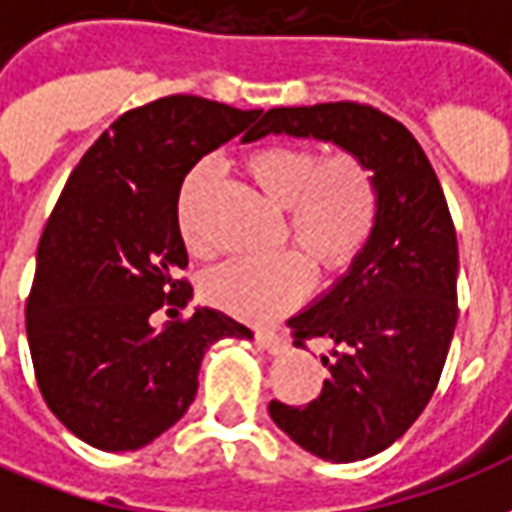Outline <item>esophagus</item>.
Instances as JSON below:
<instances>
[{"mask_svg": "<svg viewBox=\"0 0 512 512\" xmlns=\"http://www.w3.org/2000/svg\"><path fill=\"white\" fill-rule=\"evenodd\" d=\"M255 340L257 345H263V348H266L268 354H282V351L288 348V340H285L279 332H274V329H257Z\"/></svg>", "mask_w": 512, "mask_h": 512, "instance_id": "obj_1", "label": "esophagus"}]
</instances>
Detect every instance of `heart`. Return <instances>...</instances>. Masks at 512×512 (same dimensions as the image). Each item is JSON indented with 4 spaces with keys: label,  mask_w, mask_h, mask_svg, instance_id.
Listing matches in <instances>:
<instances>
[{
    "label": "heart",
    "mask_w": 512,
    "mask_h": 512,
    "mask_svg": "<svg viewBox=\"0 0 512 512\" xmlns=\"http://www.w3.org/2000/svg\"><path fill=\"white\" fill-rule=\"evenodd\" d=\"M246 172L268 200L285 208V235L296 249L263 260H230L202 282L211 304L244 321H271L296 307L312 282L343 274L373 235L378 216L376 175L354 150L318 156L307 145H263L246 156ZM216 178V161L200 158L180 183L178 233L194 255L205 252L200 205Z\"/></svg>",
    "instance_id": "b5f03b06"
}]
</instances>
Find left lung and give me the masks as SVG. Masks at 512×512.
I'll use <instances>...</instances> for the list:
<instances>
[{"instance_id": "left-lung-1", "label": "left lung", "mask_w": 512, "mask_h": 512, "mask_svg": "<svg viewBox=\"0 0 512 512\" xmlns=\"http://www.w3.org/2000/svg\"><path fill=\"white\" fill-rule=\"evenodd\" d=\"M315 136L365 158L378 186L373 235L351 271L290 318L293 345L329 340V378L307 406L268 414L323 461H365L428 406L458 321V238L444 191L414 134L376 106L337 101L268 109L246 139Z\"/></svg>"}]
</instances>
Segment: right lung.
<instances>
[{
	"label": "right lung",
	"instance_id": "right-lung-1",
	"mask_svg": "<svg viewBox=\"0 0 512 512\" xmlns=\"http://www.w3.org/2000/svg\"><path fill=\"white\" fill-rule=\"evenodd\" d=\"M260 112L167 95L120 115L82 156L38 244L27 299L40 395L73 436L104 452L139 450L197 395L208 345L252 337L211 307L178 315L191 285L178 233L180 183L205 153Z\"/></svg>",
	"mask_w": 512,
	"mask_h": 512
}]
</instances>
